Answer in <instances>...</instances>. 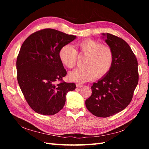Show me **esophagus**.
I'll return each mask as SVG.
<instances>
[{
    "label": "esophagus",
    "instance_id": "34e87169",
    "mask_svg": "<svg viewBox=\"0 0 149 149\" xmlns=\"http://www.w3.org/2000/svg\"><path fill=\"white\" fill-rule=\"evenodd\" d=\"M76 87H77V88H79L83 87V85H82V84H79V83H77V84H76Z\"/></svg>",
    "mask_w": 149,
    "mask_h": 149
}]
</instances>
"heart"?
Returning a JSON list of instances; mask_svg holds the SVG:
<instances>
[{
    "instance_id": "obj_1",
    "label": "heart",
    "mask_w": 149,
    "mask_h": 149,
    "mask_svg": "<svg viewBox=\"0 0 149 149\" xmlns=\"http://www.w3.org/2000/svg\"><path fill=\"white\" fill-rule=\"evenodd\" d=\"M77 51L70 45L63 46L59 51L58 56L61 63L68 68H72L80 55L87 56L84 68H78L69 73L71 81L84 83L96 77H103L111 70L114 61V54L112 49L94 40L88 39L76 45Z\"/></svg>"
}]
</instances>
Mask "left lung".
<instances>
[{
  "label": "left lung",
  "instance_id": "1",
  "mask_svg": "<svg viewBox=\"0 0 149 149\" xmlns=\"http://www.w3.org/2000/svg\"><path fill=\"white\" fill-rule=\"evenodd\" d=\"M102 35L113 52V64L109 73L93 83L92 94L85 104L93 115L107 118L122 111L131 101L139 81L138 63L123 39L110 33Z\"/></svg>",
  "mask_w": 149,
  "mask_h": 149
}]
</instances>
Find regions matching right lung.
Returning <instances> with one entry per match:
<instances>
[{
  "label": "right lung",
  "mask_w": 149,
  "mask_h": 149,
  "mask_svg": "<svg viewBox=\"0 0 149 149\" xmlns=\"http://www.w3.org/2000/svg\"><path fill=\"white\" fill-rule=\"evenodd\" d=\"M76 38L55 29L30 35L22 44L17 59V80L26 102L38 114L52 116L63 108L66 96L74 83L62 81L66 75L58 56L61 48Z\"/></svg>",
  "instance_id": "1"
}]
</instances>
